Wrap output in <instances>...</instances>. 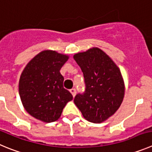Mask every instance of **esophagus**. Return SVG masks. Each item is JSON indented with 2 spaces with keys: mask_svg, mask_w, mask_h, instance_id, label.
<instances>
[{
  "mask_svg": "<svg viewBox=\"0 0 152 152\" xmlns=\"http://www.w3.org/2000/svg\"><path fill=\"white\" fill-rule=\"evenodd\" d=\"M70 92H71V93H72V96H73V97H75V95H76V90H75V88L71 89Z\"/></svg>",
  "mask_w": 152,
  "mask_h": 152,
  "instance_id": "esophagus-1",
  "label": "esophagus"
}]
</instances>
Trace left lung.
Listing matches in <instances>:
<instances>
[{"mask_svg":"<svg viewBox=\"0 0 152 152\" xmlns=\"http://www.w3.org/2000/svg\"><path fill=\"white\" fill-rule=\"evenodd\" d=\"M81 69L85 92L74 99L83 118L99 124L113 115L124 96V82L119 68L105 52L97 47L74 55Z\"/></svg>","mask_w":152,"mask_h":152,"instance_id":"left-lung-1","label":"left lung"}]
</instances>
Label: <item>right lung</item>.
Masks as SVG:
<instances>
[{"label": "right lung", "instance_id": "1", "mask_svg": "<svg viewBox=\"0 0 152 152\" xmlns=\"http://www.w3.org/2000/svg\"><path fill=\"white\" fill-rule=\"evenodd\" d=\"M69 56L53 50L39 53L25 67L19 79V93L28 113L43 122L57 121L64 107L73 99L63 87L61 68Z\"/></svg>", "mask_w": 152, "mask_h": 152}]
</instances>
